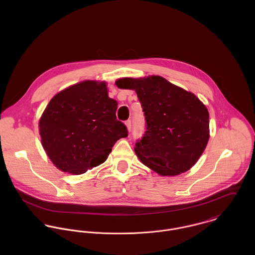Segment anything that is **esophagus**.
<instances>
[{
	"label": "esophagus",
	"mask_w": 255,
	"mask_h": 255,
	"mask_svg": "<svg viewBox=\"0 0 255 255\" xmlns=\"http://www.w3.org/2000/svg\"><path fill=\"white\" fill-rule=\"evenodd\" d=\"M125 124H126L128 129V131H130V129H131V121H130V120H128V121H126Z\"/></svg>",
	"instance_id": "obj_1"
}]
</instances>
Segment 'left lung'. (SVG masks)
<instances>
[{"label": "left lung", "instance_id": "8db88e82", "mask_svg": "<svg viewBox=\"0 0 255 255\" xmlns=\"http://www.w3.org/2000/svg\"><path fill=\"white\" fill-rule=\"evenodd\" d=\"M116 84L134 89L144 112L145 131L134 147L140 161L162 176L189 170L209 139V114L202 102L158 75L122 78Z\"/></svg>", "mask_w": 255, "mask_h": 255}]
</instances>
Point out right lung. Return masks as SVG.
I'll use <instances>...</instances> for the list:
<instances>
[{
  "mask_svg": "<svg viewBox=\"0 0 255 255\" xmlns=\"http://www.w3.org/2000/svg\"><path fill=\"white\" fill-rule=\"evenodd\" d=\"M117 108L105 82L83 81L55 95L39 122L42 145L54 165L80 175L104 163L117 140L128 134Z\"/></svg>",
  "mask_w": 255,
  "mask_h": 255,
  "instance_id": "right-lung-1",
  "label": "right lung"
}]
</instances>
